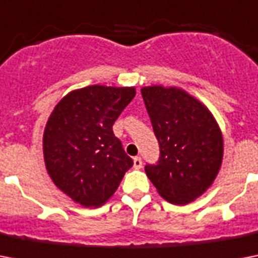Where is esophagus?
Masks as SVG:
<instances>
[{
	"mask_svg": "<svg viewBox=\"0 0 258 258\" xmlns=\"http://www.w3.org/2000/svg\"><path fill=\"white\" fill-rule=\"evenodd\" d=\"M142 165H143V162H142L141 157L134 158V167H135V169H141Z\"/></svg>",
	"mask_w": 258,
	"mask_h": 258,
	"instance_id": "34e87169",
	"label": "esophagus"
}]
</instances>
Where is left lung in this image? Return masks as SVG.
Masks as SVG:
<instances>
[{
    "mask_svg": "<svg viewBox=\"0 0 258 258\" xmlns=\"http://www.w3.org/2000/svg\"><path fill=\"white\" fill-rule=\"evenodd\" d=\"M142 96L161 149L159 161L146 165V174L170 204H188L212 186L220 171V127L212 112L183 89L145 87Z\"/></svg>",
    "mask_w": 258,
    "mask_h": 258,
    "instance_id": "8db88e82",
    "label": "left lung"
}]
</instances>
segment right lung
<instances>
[{
  "label": "right lung",
  "mask_w": 258,
  "mask_h": 258,
  "mask_svg": "<svg viewBox=\"0 0 258 258\" xmlns=\"http://www.w3.org/2000/svg\"><path fill=\"white\" fill-rule=\"evenodd\" d=\"M134 87L89 86L58 101L46 121V171L62 192L86 208L105 204L134 165L112 125L135 96Z\"/></svg>",
  "instance_id": "add662e5"
}]
</instances>
